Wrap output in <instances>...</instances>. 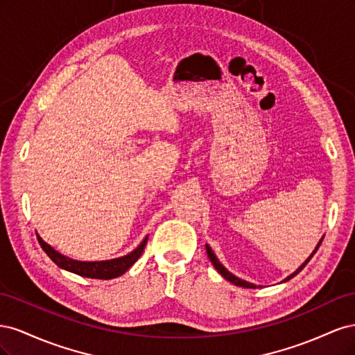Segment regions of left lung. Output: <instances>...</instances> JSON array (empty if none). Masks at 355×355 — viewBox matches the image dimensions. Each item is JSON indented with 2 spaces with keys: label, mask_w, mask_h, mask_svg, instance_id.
Here are the masks:
<instances>
[{
  "label": "left lung",
  "mask_w": 355,
  "mask_h": 355,
  "mask_svg": "<svg viewBox=\"0 0 355 355\" xmlns=\"http://www.w3.org/2000/svg\"><path fill=\"white\" fill-rule=\"evenodd\" d=\"M321 241H323V239H321L320 240V243L317 244V247H315V250L313 252V253H311V256L308 257V259L302 263V265H300L299 268H297V270L292 274V275H288L287 278H286V280L284 282H287V280H290V278H293L295 275H297L300 271H302L304 270V268H305V265L311 261V257H313L314 254H315V252L318 250V247H320V244H321ZM206 249H207V254H209V257H210V261H211V263H213V266L214 268H216V271L225 278V280H228L230 283H232V284H235V286H240V287H245V288H256L257 286H254V284H252V283H247V282H244V280H241V278H239V277H235V275H232L228 270H227V268H225L219 261H218V257L216 256H214V253L211 252V249H210V247L209 245H206Z\"/></svg>",
  "instance_id": "left-lung-1"
}]
</instances>
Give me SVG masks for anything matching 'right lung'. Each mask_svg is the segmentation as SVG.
I'll return each mask as SVG.
<instances>
[{
  "label": "right lung",
  "instance_id": "add662e5",
  "mask_svg": "<svg viewBox=\"0 0 355 355\" xmlns=\"http://www.w3.org/2000/svg\"><path fill=\"white\" fill-rule=\"evenodd\" d=\"M37 239H38L40 245L42 247V250L47 253L50 259L55 262L59 268H63V270L71 271V272L81 275V277L96 278V280H110V278H115V277H120L121 274H124L128 268H130L139 259V257H141V254L145 250V245L148 243V237H146L141 244H139L137 249H135L130 254L118 257V259L102 261V262H78V261L69 259V257L56 252L46 241H42L40 235H37Z\"/></svg>",
  "mask_w": 355,
  "mask_h": 355
}]
</instances>
